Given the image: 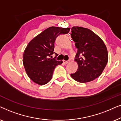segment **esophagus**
I'll list each match as a JSON object with an SVG mask.
<instances>
[{"mask_svg": "<svg viewBox=\"0 0 121 121\" xmlns=\"http://www.w3.org/2000/svg\"><path fill=\"white\" fill-rule=\"evenodd\" d=\"M69 62H70V60H69V61H65V60H64V62L65 64H68Z\"/></svg>", "mask_w": 121, "mask_h": 121, "instance_id": "esophagus-1", "label": "esophagus"}]
</instances>
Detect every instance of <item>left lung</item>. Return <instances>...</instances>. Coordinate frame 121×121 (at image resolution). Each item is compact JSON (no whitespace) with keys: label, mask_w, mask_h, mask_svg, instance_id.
Segmentation results:
<instances>
[{"label":"left lung","mask_w":121,"mask_h":121,"mask_svg":"<svg viewBox=\"0 0 121 121\" xmlns=\"http://www.w3.org/2000/svg\"><path fill=\"white\" fill-rule=\"evenodd\" d=\"M71 36L77 49L75 61L77 71L71 76L78 82L86 83L99 77L108 59L107 48L103 40L88 29L73 26Z\"/></svg>","instance_id":"obj_1"}]
</instances>
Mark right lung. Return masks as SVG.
<instances>
[{
	"instance_id": "1",
	"label": "right lung",
	"mask_w": 121,
	"mask_h": 121,
	"mask_svg": "<svg viewBox=\"0 0 121 121\" xmlns=\"http://www.w3.org/2000/svg\"><path fill=\"white\" fill-rule=\"evenodd\" d=\"M69 31V28L50 27L29 42L24 51L22 61L27 75L34 82L45 85L52 78L55 68L63 62L48 57L54 54L56 38Z\"/></svg>"
}]
</instances>
